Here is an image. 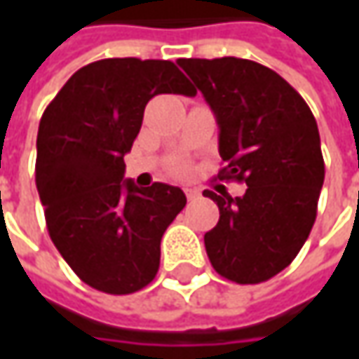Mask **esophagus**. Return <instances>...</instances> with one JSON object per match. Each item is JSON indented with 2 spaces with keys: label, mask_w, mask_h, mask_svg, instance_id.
I'll list each match as a JSON object with an SVG mask.
<instances>
[{
  "label": "esophagus",
  "mask_w": 359,
  "mask_h": 359,
  "mask_svg": "<svg viewBox=\"0 0 359 359\" xmlns=\"http://www.w3.org/2000/svg\"><path fill=\"white\" fill-rule=\"evenodd\" d=\"M186 198L187 201H196L200 198V191L198 189H186Z\"/></svg>",
  "instance_id": "34e87169"
}]
</instances>
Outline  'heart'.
Listing matches in <instances>:
<instances>
[{
    "mask_svg": "<svg viewBox=\"0 0 359 359\" xmlns=\"http://www.w3.org/2000/svg\"><path fill=\"white\" fill-rule=\"evenodd\" d=\"M175 172H186V165H184V163H182V161H180V163H175Z\"/></svg>",
    "mask_w": 359,
    "mask_h": 359,
    "instance_id": "1",
    "label": "heart"
}]
</instances>
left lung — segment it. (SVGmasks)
Here are the masks:
<instances>
[{
    "mask_svg": "<svg viewBox=\"0 0 359 359\" xmlns=\"http://www.w3.org/2000/svg\"><path fill=\"white\" fill-rule=\"evenodd\" d=\"M219 128L217 177L243 182L241 198L203 196L219 222L203 241L214 269L236 283L268 282L285 269L310 236L324 186L318 123L282 76L240 57L180 60Z\"/></svg>",
    "mask_w": 359,
    "mask_h": 359,
    "instance_id": "1",
    "label": "left lung"
}]
</instances>
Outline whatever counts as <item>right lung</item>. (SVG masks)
<instances>
[{"label": "right lung", "instance_id": "1", "mask_svg": "<svg viewBox=\"0 0 359 359\" xmlns=\"http://www.w3.org/2000/svg\"><path fill=\"white\" fill-rule=\"evenodd\" d=\"M158 93L196 91L168 60L88 63L51 100L37 130L35 186L49 238L81 282L114 296L156 278L161 236L187 201L180 187L123 180V156Z\"/></svg>", "mask_w": 359, "mask_h": 359}]
</instances>
